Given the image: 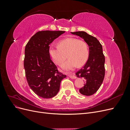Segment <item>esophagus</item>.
Returning a JSON list of instances; mask_svg holds the SVG:
<instances>
[{
  "mask_svg": "<svg viewBox=\"0 0 130 130\" xmlns=\"http://www.w3.org/2000/svg\"><path fill=\"white\" fill-rule=\"evenodd\" d=\"M68 76H69L70 78H76V76L74 75H69Z\"/></svg>",
  "mask_w": 130,
  "mask_h": 130,
  "instance_id": "1",
  "label": "esophagus"
}]
</instances>
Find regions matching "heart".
Returning a JSON list of instances; mask_svg holds the SVG:
<instances>
[{"mask_svg":"<svg viewBox=\"0 0 130 130\" xmlns=\"http://www.w3.org/2000/svg\"><path fill=\"white\" fill-rule=\"evenodd\" d=\"M49 53L54 62L58 66L63 63L67 55L69 59L63 65V68L67 70L83 66L87 61L89 54L87 43L74 37L61 40L58 46L51 45Z\"/></svg>","mask_w":130,"mask_h":130,"instance_id":"1","label":"heart"}]
</instances>
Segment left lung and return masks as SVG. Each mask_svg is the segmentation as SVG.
Listing matches in <instances>:
<instances>
[{
    "label": "left lung",
    "instance_id": "left-lung-1",
    "mask_svg": "<svg viewBox=\"0 0 130 130\" xmlns=\"http://www.w3.org/2000/svg\"><path fill=\"white\" fill-rule=\"evenodd\" d=\"M71 33L83 38L89 46L88 60L75 74L77 77H83L86 80L84 86L79 89L80 93L86 96L92 95L99 89L105 77V58L103 47L96 38L85 31Z\"/></svg>",
    "mask_w": 130,
    "mask_h": 130
}]
</instances>
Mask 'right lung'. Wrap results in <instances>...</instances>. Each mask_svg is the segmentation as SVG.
<instances>
[{
	"mask_svg": "<svg viewBox=\"0 0 130 130\" xmlns=\"http://www.w3.org/2000/svg\"><path fill=\"white\" fill-rule=\"evenodd\" d=\"M64 31H40L27 42L24 67L29 87L39 96L45 99L55 96L66 75L58 71L49 53V45Z\"/></svg>",
	"mask_w": 130,
	"mask_h": 130,
	"instance_id": "1",
	"label": "right lung"
}]
</instances>
